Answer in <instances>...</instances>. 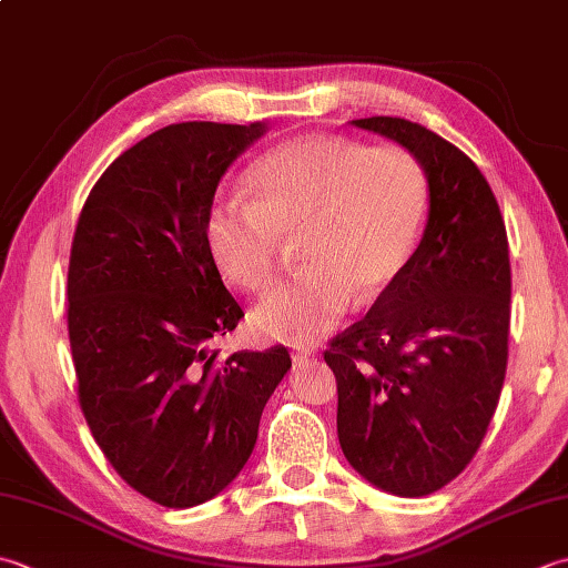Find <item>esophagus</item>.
I'll list each match as a JSON object with an SVG mask.
<instances>
[{
	"mask_svg": "<svg viewBox=\"0 0 568 568\" xmlns=\"http://www.w3.org/2000/svg\"><path fill=\"white\" fill-rule=\"evenodd\" d=\"M315 357V352L313 349H307V347H297V349H293V362L295 364H307L310 359Z\"/></svg>",
	"mask_w": 568,
	"mask_h": 568,
	"instance_id": "34e87169",
	"label": "esophagus"
}]
</instances>
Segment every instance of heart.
Returning a JSON list of instances; mask_svg holds the SVG:
<instances>
[{
    "mask_svg": "<svg viewBox=\"0 0 568 568\" xmlns=\"http://www.w3.org/2000/svg\"><path fill=\"white\" fill-rule=\"evenodd\" d=\"M246 186L251 206H211L209 251L229 283L263 295L297 241L305 271L253 310L258 335L293 344L329 332L354 295L366 303L386 293L406 271L428 211L424 166L394 142L293 138L253 162Z\"/></svg>",
    "mask_w": 568,
    "mask_h": 568,
    "instance_id": "1",
    "label": "heart"
}]
</instances>
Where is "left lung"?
<instances>
[{
	"instance_id": "8db88e82",
	"label": "left lung",
	"mask_w": 568,
	"mask_h": 568,
	"mask_svg": "<svg viewBox=\"0 0 568 568\" xmlns=\"http://www.w3.org/2000/svg\"><path fill=\"white\" fill-rule=\"evenodd\" d=\"M354 125L404 144L428 176V224L406 271L329 339L344 458L372 485L424 497L455 480L495 416L507 372L509 246L477 164L404 118Z\"/></svg>"
}]
</instances>
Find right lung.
I'll list each match as a JSON object with an SVG mask.
<instances>
[{
  "instance_id": "add662e5",
  "label": "right lung",
  "mask_w": 568,
  "mask_h": 568,
  "mask_svg": "<svg viewBox=\"0 0 568 568\" xmlns=\"http://www.w3.org/2000/svg\"><path fill=\"white\" fill-rule=\"evenodd\" d=\"M265 122H176L100 174L69 261V339L78 404L108 463L152 503L194 507L241 473L261 414L291 369L283 344L211 349L241 305L206 243L229 164Z\"/></svg>"
}]
</instances>
